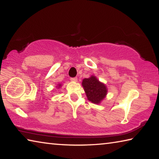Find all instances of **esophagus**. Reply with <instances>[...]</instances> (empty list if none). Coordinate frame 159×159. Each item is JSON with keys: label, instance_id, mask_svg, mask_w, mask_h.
I'll return each instance as SVG.
<instances>
[{"label": "esophagus", "instance_id": "obj_1", "mask_svg": "<svg viewBox=\"0 0 159 159\" xmlns=\"http://www.w3.org/2000/svg\"><path fill=\"white\" fill-rule=\"evenodd\" d=\"M77 77H74V78H71V81H77Z\"/></svg>", "mask_w": 159, "mask_h": 159}]
</instances>
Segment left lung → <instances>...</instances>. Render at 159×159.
Listing matches in <instances>:
<instances>
[{
    "mask_svg": "<svg viewBox=\"0 0 159 159\" xmlns=\"http://www.w3.org/2000/svg\"><path fill=\"white\" fill-rule=\"evenodd\" d=\"M82 85L88 99L94 104H99L107 95V90L104 84L99 81L95 76L83 80Z\"/></svg>",
    "mask_w": 159,
    "mask_h": 159,
    "instance_id": "obj_1",
    "label": "left lung"
}]
</instances>
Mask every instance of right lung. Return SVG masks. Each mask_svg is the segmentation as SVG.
Returning a JSON list of instances; mask_svg holds the SVG:
<instances>
[{
  "label": "right lung",
  "mask_w": 159,
  "mask_h": 159,
  "mask_svg": "<svg viewBox=\"0 0 159 159\" xmlns=\"http://www.w3.org/2000/svg\"><path fill=\"white\" fill-rule=\"evenodd\" d=\"M60 86H61V85H59V88H60Z\"/></svg>",
  "instance_id": "right-lung-1"
}]
</instances>
